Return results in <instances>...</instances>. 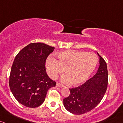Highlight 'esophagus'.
Wrapping results in <instances>:
<instances>
[{
  "label": "esophagus",
  "instance_id": "1",
  "mask_svg": "<svg viewBox=\"0 0 123 123\" xmlns=\"http://www.w3.org/2000/svg\"><path fill=\"white\" fill-rule=\"evenodd\" d=\"M56 86H57V87H62V85L61 84H60V83H56Z\"/></svg>",
  "mask_w": 123,
  "mask_h": 123
}]
</instances>
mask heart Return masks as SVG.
I'll return each instance as SVG.
<instances>
[{
	"instance_id": "obj_1",
	"label": "heart",
	"mask_w": 123,
	"mask_h": 123,
	"mask_svg": "<svg viewBox=\"0 0 123 123\" xmlns=\"http://www.w3.org/2000/svg\"><path fill=\"white\" fill-rule=\"evenodd\" d=\"M98 62V56L93 52L68 50L60 52L58 60L53 56L48 57L46 68L49 76L53 79L62 74L65 68L67 74L62 77L61 81L65 84L71 83L72 85L77 86L87 80Z\"/></svg>"
}]
</instances>
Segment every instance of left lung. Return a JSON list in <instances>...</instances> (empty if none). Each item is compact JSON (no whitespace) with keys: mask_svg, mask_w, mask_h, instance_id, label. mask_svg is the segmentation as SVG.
<instances>
[{"mask_svg":"<svg viewBox=\"0 0 123 123\" xmlns=\"http://www.w3.org/2000/svg\"><path fill=\"white\" fill-rule=\"evenodd\" d=\"M98 54L100 65L96 74L82 85L69 89V95L63 100L64 107L72 114L79 115L93 109L106 93L108 84L107 64Z\"/></svg>","mask_w":123,"mask_h":123,"instance_id":"8db88e82","label":"left lung"}]
</instances>
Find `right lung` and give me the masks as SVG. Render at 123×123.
Listing matches in <instances>:
<instances>
[{
  "label": "right lung",
  "mask_w": 123,
  "mask_h": 123,
  "mask_svg": "<svg viewBox=\"0 0 123 123\" xmlns=\"http://www.w3.org/2000/svg\"><path fill=\"white\" fill-rule=\"evenodd\" d=\"M54 47L42 43H31L17 54L9 78V86L16 99L27 107L40 106L47 91L56 82L48 76L45 61Z\"/></svg>",
  "instance_id": "1"
}]
</instances>
